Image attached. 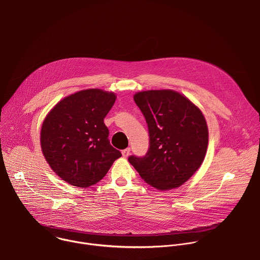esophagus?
<instances>
[{"mask_svg": "<svg viewBox=\"0 0 260 260\" xmlns=\"http://www.w3.org/2000/svg\"><path fill=\"white\" fill-rule=\"evenodd\" d=\"M129 152H131V148H126V149H124V150L121 151L123 157H127V156L129 155Z\"/></svg>", "mask_w": 260, "mask_h": 260, "instance_id": "34e87169", "label": "esophagus"}]
</instances>
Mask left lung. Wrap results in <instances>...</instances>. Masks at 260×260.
Segmentation results:
<instances>
[{
  "mask_svg": "<svg viewBox=\"0 0 260 260\" xmlns=\"http://www.w3.org/2000/svg\"><path fill=\"white\" fill-rule=\"evenodd\" d=\"M149 134L143 156L129 164L151 186L167 190L186 182L201 167L208 147V127L201 110L173 90H148L135 94Z\"/></svg>",
  "mask_w": 260,
  "mask_h": 260,
  "instance_id": "1",
  "label": "left lung"
}]
</instances>
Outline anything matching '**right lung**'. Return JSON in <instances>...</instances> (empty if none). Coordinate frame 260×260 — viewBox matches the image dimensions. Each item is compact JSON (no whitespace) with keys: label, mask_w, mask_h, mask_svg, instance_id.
Listing matches in <instances>:
<instances>
[{"label":"right lung","mask_w":260,"mask_h":260,"mask_svg":"<svg viewBox=\"0 0 260 260\" xmlns=\"http://www.w3.org/2000/svg\"><path fill=\"white\" fill-rule=\"evenodd\" d=\"M115 100L112 92L81 90L57 103L43 122L42 152L56 175L73 186L98 183L121 156L110 144L104 123Z\"/></svg>","instance_id":"right-lung-1"}]
</instances>
